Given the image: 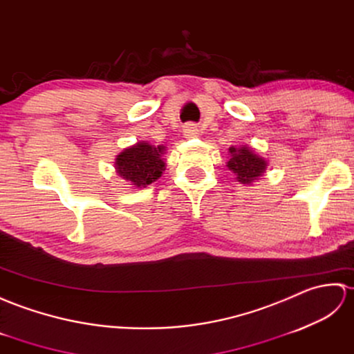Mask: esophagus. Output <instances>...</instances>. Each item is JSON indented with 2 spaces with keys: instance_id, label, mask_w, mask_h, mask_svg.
<instances>
[{
  "instance_id": "1",
  "label": "esophagus",
  "mask_w": 354,
  "mask_h": 354,
  "mask_svg": "<svg viewBox=\"0 0 354 354\" xmlns=\"http://www.w3.org/2000/svg\"><path fill=\"white\" fill-rule=\"evenodd\" d=\"M200 135V130L195 124H186L183 127V136L186 139H192V138H197Z\"/></svg>"
}]
</instances>
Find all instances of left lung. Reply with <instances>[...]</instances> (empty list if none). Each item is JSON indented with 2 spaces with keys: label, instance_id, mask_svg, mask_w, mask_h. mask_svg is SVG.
<instances>
[{
  "label": "left lung",
  "instance_id": "8db88e82",
  "mask_svg": "<svg viewBox=\"0 0 354 354\" xmlns=\"http://www.w3.org/2000/svg\"><path fill=\"white\" fill-rule=\"evenodd\" d=\"M229 154L230 159L227 160V168L233 172L236 177L234 180L241 185H253L261 180L268 168V160L248 145L230 147Z\"/></svg>",
  "mask_w": 354,
  "mask_h": 354
}]
</instances>
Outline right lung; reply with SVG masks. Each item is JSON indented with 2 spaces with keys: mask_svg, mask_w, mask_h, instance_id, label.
Here are the masks:
<instances>
[{
  "mask_svg": "<svg viewBox=\"0 0 354 354\" xmlns=\"http://www.w3.org/2000/svg\"><path fill=\"white\" fill-rule=\"evenodd\" d=\"M165 147L151 145L140 140L135 145L124 148L115 157V172L133 187H147L163 174L167 163L163 159Z\"/></svg>",
  "mask_w": 354,
  "mask_h": 354,
  "instance_id": "right-lung-1",
  "label": "right lung"
}]
</instances>
